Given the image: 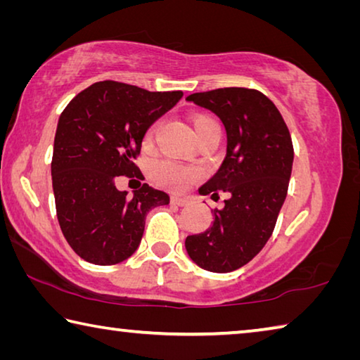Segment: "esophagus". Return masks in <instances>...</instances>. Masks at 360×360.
Masks as SVG:
<instances>
[{"mask_svg": "<svg viewBox=\"0 0 360 360\" xmlns=\"http://www.w3.org/2000/svg\"><path fill=\"white\" fill-rule=\"evenodd\" d=\"M169 201H172V205L174 206H186L188 200L186 197H179V195H173L172 198H169Z\"/></svg>", "mask_w": 360, "mask_h": 360, "instance_id": "34e87169", "label": "esophagus"}]
</instances>
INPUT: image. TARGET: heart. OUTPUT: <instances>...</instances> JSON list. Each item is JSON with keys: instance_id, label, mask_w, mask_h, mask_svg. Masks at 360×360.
<instances>
[{"instance_id": "heart-1", "label": "heart", "mask_w": 360, "mask_h": 360, "mask_svg": "<svg viewBox=\"0 0 360 360\" xmlns=\"http://www.w3.org/2000/svg\"><path fill=\"white\" fill-rule=\"evenodd\" d=\"M211 122H215L212 117L205 116V115L197 116L193 120L195 132H197V135H198L201 130ZM159 124H160L159 121H155L146 130V134H145L146 145H149V143L154 140L155 132H158V129H159ZM151 174H153V179L158 182L159 186L172 188V191H181V188H184L188 182H192L193 179L198 178L200 169L195 167L179 165V163L172 162V160H162V162L155 163V165L153 167Z\"/></svg>"}]
</instances>
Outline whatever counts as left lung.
Returning <instances> with one entry per match:
<instances>
[{"mask_svg": "<svg viewBox=\"0 0 360 360\" xmlns=\"http://www.w3.org/2000/svg\"><path fill=\"white\" fill-rule=\"evenodd\" d=\"M186 101L211 110L226 130V155L201 195L228 193L214 209L206 231L186 239L193 263L211 272H231L247 264L269 240L282 209L292 169V141L282 115L257 89L220 88Z\"/></svg>", "mask_w": 360, "mask_h": 360, "instance_id": "left-lung-1", "label": "left lung"}]
</instances>
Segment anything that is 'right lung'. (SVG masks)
Wrapping results in <instances>:
<instances>
[{"label": "right lung", "instance_id": "add662e5", "mask_svg": "<svg viewBox=\"0 0 360 360\" xmlns=\"http://www.w3.org/2000/svg\"><path fill=\"white\" fill-rule=\"evenodd\" d=\"M181 97L182 91L151 93L105 80L78 93L61 113L51 159L56 215L69 245L88 263L110 266L132 257L146 214L169 202L148 184L129 198L116 188V176L140 178L134 160L146 130Z\"/></svg>", "mask_w": 360, "mask_h": 360}]
</instances>
